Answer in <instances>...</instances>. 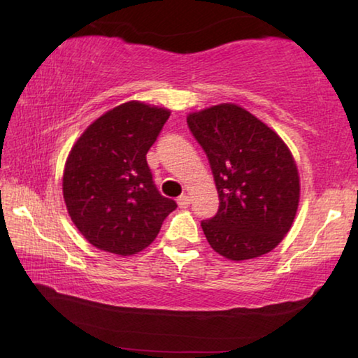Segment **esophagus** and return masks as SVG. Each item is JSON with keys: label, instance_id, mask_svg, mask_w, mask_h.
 Returning a JSON list of instances; mask_svg holds the SVG:
<instances>
[{"label": "esophagus", "instance_id": "1", "mask_svg": "<svg viewBox=\"0 0 358 358\" xmlns=\"http://www.w3.org/2000/svg\"><path fill=\"white\" fill-rule=\"evenodd\" d=\"M177 203H178L180 208H187V207H189V203H191V199H189V196L183 194V196H180L177 199Z\"/></svg>", "mask_w": 358, "mask_h": 358}]
</instances>
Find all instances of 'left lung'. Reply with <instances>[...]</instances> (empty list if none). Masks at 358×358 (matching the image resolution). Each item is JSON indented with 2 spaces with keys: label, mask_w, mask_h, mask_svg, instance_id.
I'll list each match as a JSON object with an SVG mask.
<instances>
[{
  "label": "left lung",
  "mask_w": 358,
  "mask_h": 358,
  "mask_svg": "<svg viewBox=\"0 0 358 358\" xmlns=\"http://www.w3.org/2000/svg\"><path fill=\"white\" fill-rule=\"evenodd\" d=\"M208 156L220 210L202 229L210 246L229 260L264 256L281 243L300 202V175L276 131L232 102L187 115Z\"/></svg>",
  "instance_id": "8db88e82"
}]
</instances>
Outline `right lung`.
Wrapping results in <instances>:
<instances>
[{"mask_svg": "<svg viewBox=\"0 0 358 358\" xmlns=\"http://www.w3.org/2000/svg\"><path fill=\"white\" fill-rule=\"evenodd\" d=\"M169 117L164 107L123 102L72 145L63 171L64 203L78 232L98 250L118 256L143 251L177 208L156 189L147 164Z\"/></svg>", "mask_w": 358, "mask_h": 358, "instance_id": "add662e5", "label": "right lung"}]
</instances>
